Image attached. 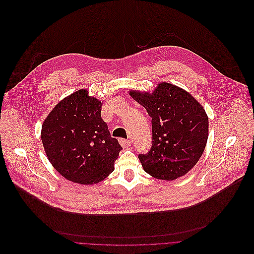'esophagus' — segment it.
Wrapping results in <instances>:
<instances>
[{
    "label": "esophagus",
    "mask_w": 254,
    "mask_h": 254,
    "mask_svg": "<svg viewBox=\"0 0 254 254\" xmlns=\"http://www.w3.org/2000/svg\"><path fill=\"white\" fill-rule=\"evenodd\" d=\"M119 142H120V144H121L123 147H129V146L131 145V143H132L130 140L123 139V138H121V139L119 140Z\"/></svg>",
    "instance_id": "esophagus-1"
}]
</instances>
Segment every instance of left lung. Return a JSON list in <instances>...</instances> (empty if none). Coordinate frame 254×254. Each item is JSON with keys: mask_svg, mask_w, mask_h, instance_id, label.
Returning a JSON list of instances; mask_svg holds the SVG:
<instances>
[{"mask_svg": "<svg viewBox=\"0 0 254 254\" xmlns=\"http://www.w3.org/2000/svg\"><path fill=\"white\" fill-rule=\"evenodd\" d=\"M152 123V146L139 154L145 172L161 180L185 175L198 162L208 138V117L198 101L175 85L162 82L151 94L130 91Z\"/></svg>", "mask_w": 254, "mask_h": 254, "instance_id": "8db88e82", "label": "left lung"}]
</instances>
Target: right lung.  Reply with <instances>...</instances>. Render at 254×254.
Returning <instances> with one entry per match:
<instances>
[{
  "instance_id": "add662e5",
  "label": "right lung",
  "mask_w": 254,
  "mask_h": 254,
  "mask_svg": "<svg viewBox=\"0 0 254 254\" xmlns=\"http://www.w3.org/2000/svg\"><path fill=\"white\" fill-rule=\"evenodd\" d=\"M101 101L81 89L60 101L43 122L46 155L72 182L96 184L114 171L122 147L101 118Z\"/></svg>"
}]
</instances>
